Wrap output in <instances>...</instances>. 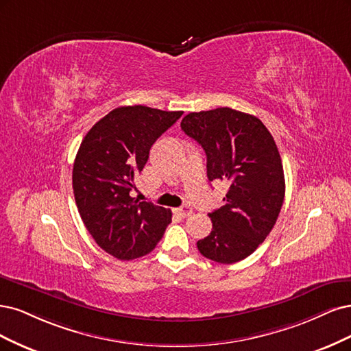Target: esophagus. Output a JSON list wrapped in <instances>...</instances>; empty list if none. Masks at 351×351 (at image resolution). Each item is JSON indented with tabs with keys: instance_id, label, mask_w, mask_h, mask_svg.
Segmentation results:
<instances>
[{
	"instance_id": "esophagus-1",
	"label": "esophagus",
	"mask_w": 351,
	"mask_h": 351,
	"mask_svg": "<svg viewBox=\"0 0 351 351\" xmlns=\"http://www.w3.org/2000/svg\"><path fill=\"white\" fill-rule=\"evenodd\" d=\"M175 213L178 214V216L185 219V217L191 216V214H192V208H191L189 206H182V207H179V208H175Z\"/></svg>"
}]
</instances>
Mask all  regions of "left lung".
<instances>
[{
  "label": "left lung",
  "instance_id": "left-lung-1",
  "mask_svg": "<svg viewBox=\"0 0 351 351\" xmlns=\"http://www.w3.org/2000/svg\"><path fill=\"white\" fill-rule=\"evenodd\" d=\"M180 128L204 149L208 180L229 185L224 206L208 214L213 230L198 251L220 264L242 261L265 241L285 201L273 135L256 117L230 108L191 112Z\"/></svg>",
  "mask_w": 351,
  "mask_h": 351
}]
</instances>
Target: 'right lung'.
Here are the masks:
<instances>
[{"instance_id":"right-lung-1","label":"right lung","mask_w":351,"mask_h":351,"mask_svg":"<svg viewBox=\"0 0 351 351\" xmlns=\"http://www.w3.org/2000/svg\"><path fill=\"white\" fill-rule=\"evenodd\" d=\"M182 114L143 105L117 108L95 123L77 152L78 213L96 243L121 261L152 252L172 221L171 210L138 202L131 191L154 141Z\"/></svg>"}]
</instances>
